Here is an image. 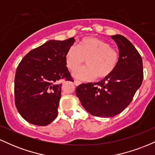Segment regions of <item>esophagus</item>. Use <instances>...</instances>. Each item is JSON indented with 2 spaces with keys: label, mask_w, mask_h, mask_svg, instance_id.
Returning <instances> with one entry per match:
<instances>
[{
  "label": "esophagus",
  "mask_w": 155,
  "mask_h": 155,
  "mask_svg": "<svg viewBox=\"0 0 155 155\" xmlns=\"http://www.w3.org/2000/svg\"><path fill=\"white\" fill-rule=\"evenodd\" d=\"M74 84H75L76 86H79V85H80L81 84V81H78V80H74Z\"/></svg>",
  "instance_id": "1"
}]
</instances>
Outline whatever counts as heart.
Segmentation results:
<instances>
[{"mask_svg":"<svg viewBox=\"0 0 155 155\" xmlns=\"http://www.w3.org/2000/svg\"><path fill=\"white\" fill-rule=\"evenodd\" d=\"M65 63L70 70L78 69L86 60L87 66L74 72L73 75L81 80L104 79L114 71L120 60V53L105 41L85 37L71 47L65 53Z\"/></svg>","mask_w":155,"mask_h":155,"instance_id":"obj_1","label":"heart"}]
</instances>
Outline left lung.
I'll use <instances>...</instances> for the list:
<instances>
[{"label":"left lung","instance_id":"8db88e82","mask_svg":"<svg viewBox=\"0 0 155 155\" xmlns=\"http://www.w3.org/2000/svg\"><path fill=\"white\" fill-rule=\"evenodd\" d=\"M120 53L118 65L111 75L97 83L81 84L76 94L90 114L112 117L128 106L142 84L143 62L132 43L121 35H111Z\"/></svg>","mask_w":155,"mask_h":155}]
</instances>
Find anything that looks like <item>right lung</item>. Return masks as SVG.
Instances as JSON below:
<instances>
[{
  "label": "right lung",
  "instance_id": "obj_1",
  "mask_svg": "<svg viewBox=\"0 0 155 155\" xmlns=\"http://www.w3.org/2000/svg\"><path fill=\"white\" fill-rule=\"evenodd\" d=\"M74 41V37L50 40L29 51L19 63L15 79V105L27 122L45 126L58 116L62 86L59 81H72L65 57Z\"/></svg>",
  "mask_w": 155,
  "mask_h": 155
}]
</instances>
